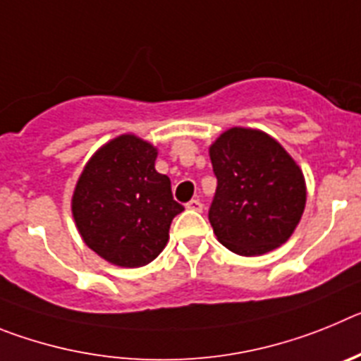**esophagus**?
Here are the masks:
<instances>
[{
    "mask_svg": "<svg viewBox=\"0 0 361 361\" xmlns=\"http://www.w3.org/2000/svg\"><path fill=\"white\" fill-rule=\"evenodd\" d=\"M188 209H193V212H202V202L199 199H191L190 202L186 204Z\"/></svg>",
    "mask_w": 361,
    "mask_h": 361,
    "instance_id": "1",
    "label": "esophagus"
}]
</instances>
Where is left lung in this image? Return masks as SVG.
<instances>
[{"instance_id":"left-lung-1","label":"left lung","mask_w":361,"mask_h":361,"mask_svg":"<svg viewBox=\"0 0 361 361\" xmlns=\"http://www.w3.org/2000/svg\"><path fill=\"white\" fill-rule=\"evenodd\" d=\"M216 191L209 222L233 253L257 257L291 237L305 208L304 175L275 139L231 128L209 148Z\"/></svg>"}]
</instances>
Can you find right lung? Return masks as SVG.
Listing matches in <instances>:
<instances>
[{"label": "right lung", "mask_w": 361, "mask_h": 361, "mask_svg": "<svg viewBox=\"0 0 361 361\" xmlns=\"http://www.w3.org/2000/svg\"><path fill=\"white\" fill-rule=\"evenodd\" d=\"M157 149L135 135H121L85 166L72 213L86 245L121 267H141L168 242L175 215L171 183L155 170Z\"/></svg>", "instance_id": "1"}]
</instances>
